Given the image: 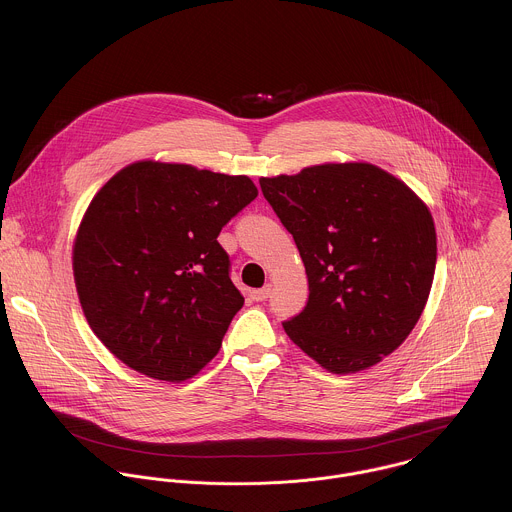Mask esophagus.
Listing matches in <instances>:
<instances>
[{
  "label": "esophagus",
  "instance_id": "obj_1",
  "mask_svg": "<svg viewBox=\"0 0 512 512\" xmlns=\"http://www.w3.org/2000/svg\"><path fill=\"white\" fill-rule=\"evenodd\" d=\"M270 293H272V286L268 284V286H264V288H260V290H252V299H256V301H266V299L270 297Z\"/></svg>",
  "mask_w": 512,
  "mask_h": 512
}]
</instances>
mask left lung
Masks as SVG:
<instances>
[{
  "label": "left lung",
  "mask_w": 512,
  "mask_h": 512,
  "mask_svg": "<svg viewBox=\"0 0 512 512\" xmlns=\"http://www.w3.org/2000/svg\"><path fill=\"white\" fill-rule=\"evenodd\" d=\"M305 266L309 299L284 321L293 343L333 374L396 351L432 290L438 238L426 203L372 163H323L260 179Z\"/></svg>",
  "instance_id": "obj_1"
}]
</instances>
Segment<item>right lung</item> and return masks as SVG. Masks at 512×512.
Returning a JSON list of instances; mask_svg holds the SVG:
<instances>
[{
    "instance_id": "right-lung-1",
    "label": "right lung",
    "mask_w": 512,
    "mask_h": 512,
    "mask_svg": "<svg viewBox=\"0 0 512 512\" xmlns=\"http://www.w3.org/2000/svg\"><path fill=\"white\" fill-rule=\"evenodd\" d=\"M256 197L246 175L151 159L94 195L74 238V284L114 357L167 382L213 361L244 305L217 236Z\"/></svg>"
}]
</instances>
